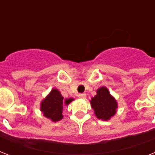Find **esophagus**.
I'll return each instance as SVG.
<instances>
[{
    "instance_id": "esophagus-1",
    "label": "esophagus",
    "mask_w": 155,
    "mask_h": 155,
    "mask_svg": "<svg viewBox=\"0 0 155 155\" xmlns=\"http://www.w3.org/2000/svg\"><path fill=\"white\" fill-rule=\"evenodd\" d=\"M78 97L79 98H81V99H85V98H86V94H85V93H79L78 95Z\"/></svg>"
}]
</instances>
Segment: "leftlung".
Here are the masks:
<instances>
[{
    "label": "left lung",
    "instance_id": "left-lung-1",
    "mask_svg": "<svg viewBox=\"0 0 155 155\" xmlns=\"http://www.w3.org/2000/svg\"><path fill=\"white\" fill-rule=\"evenodd\" d=\"M92 108L96 117L104 121H108L116 115L118 103L105 86L97 90V94L90 101Z\"/></svg>",
    "mask_w": 155,
    "mask_h": 155
}]
</instances>
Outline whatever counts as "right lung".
I'll list each match as a JSON object with an SVG mask.
<instances>
[{
	"label": "right lung",
	"mask_w": 155,
	"mask_h": 155,
	"mask_svg": "<svg viewBox=\"0 0 155 155\" xmlns=\"http://www.w3.org/2000/svg\"><path fill=\"white\" fill-rule=\"evenodd\" d=\"M74 98H66L64 100L61 93L56 88H54L49 94L43 98L40 103V111L46 118L52 122H58L62 120L63 105H68L74 101Z\"/></svg>",
	"instance_id": "add662e5"
}]
</instances>
